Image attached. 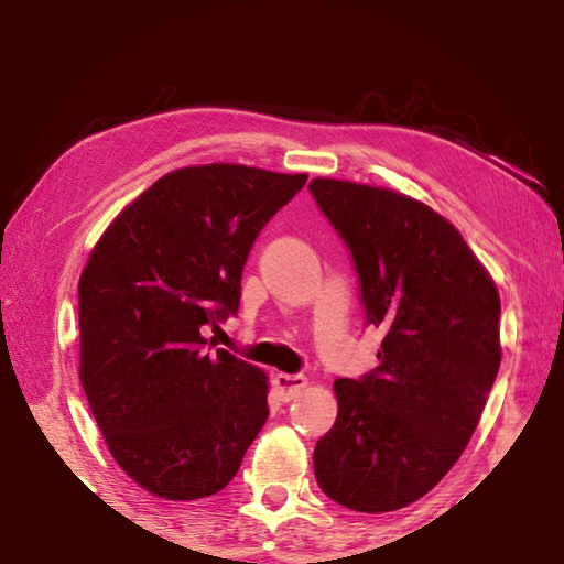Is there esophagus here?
Listing matches in <instances>:
<instances>
[{
	"instance_id": "obj_1",
	"label": "esophagus",
	"mask_w": 564,
	"mask_h": 564,
	"mask_svg": "<svg viewBox=\"0 0 564 564\" xmlns=\"http://www.w3.org/2000/svg\"><path fill=\"white\" fill-rule=\"evenodd\" d=\"M305 383H308V380H305L299 373H293V376L291 373H275L273 376V386H275V390H279L283 400H293L305 388Z\"/></svg>"
}]
</instances>
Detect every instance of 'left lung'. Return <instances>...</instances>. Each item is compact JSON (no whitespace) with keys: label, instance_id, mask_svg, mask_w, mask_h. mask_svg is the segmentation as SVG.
Returning <instances> with one entry per match:
<instances>
[{"label":"left lung","instance_id":"obj_1","mask_svg":"<svg viewBox=\"0 0 564 564\" xmlns=\"http://www.w3.org/2000/svg\"><path fill=\"white\" fill-rule=\"evenodd\" d=\"M348 246L366 326L386 333L370 373L338 378V417L316 443L321 490L343 508L393 512L463 455L500 370V295L453 224L395 191L313 178Z\"/></svg>","mask_w":564,"mask_h":564}]
</instances>
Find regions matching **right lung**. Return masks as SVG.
Wrapping results in <instances>:
<instances>
[{
	"instance_id": "right-lung-1",
	"label": "right lung",
	"mask_w": 564,
	"mask_h": 564,
	"mask_svg": "<svg viewBox=\"0 0 564 564\" xmlns=\"http://www.w3.org/2000/svg\"><path fill=\"white\" fill-rule=\"evenodd\" d=\"M305 174L176 169L104 231L79 279V378L113 460L166 500L224 490L269 417V378L204 326L236 316L248 253Z\"/></svg>"
}]
</instances>
